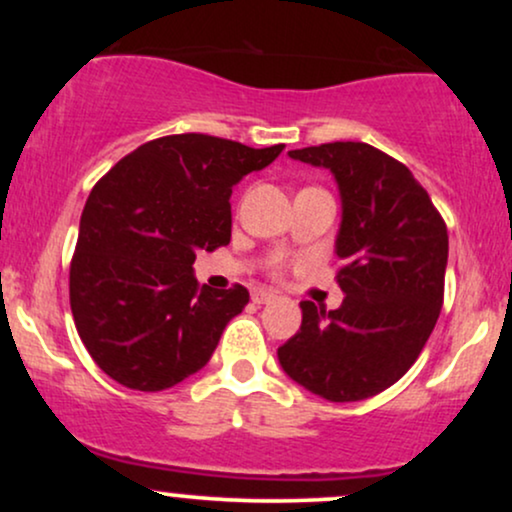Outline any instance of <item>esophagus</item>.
<instances>
[{
  "instance_id": "1",
  "label": "esophagus",
  "mask_w": 512,
  "mask_h": 512,
  "mask_svg": "<svg viewBox=\"0 0 512 512\" xmlns=\"http://www.w3.org/2000/svg\"><path fill=\"white\" fill-rule=\"evenodd\" d=\"M276 298V293L272 289H255L252 291V303L262 305V303H272Z\"/></svg>"
}]
</instances>
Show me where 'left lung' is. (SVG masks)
Returning <instances> with one entry per match:
<instances>
[{
	"label": "left lung",
	"instance_id": "left-lung-1",
	"mask_svg": "<svg viewBox=\"0 0 512 512\" xmlns=\"http://www.w3.org/2000/svg\"><path fill=\"white\" fill-rule=\"evenodd\" d=\"M327 168L342 202L334 255L344 301H303V322L279 346L281 368L330 402H358L395 385L431 337L443 305L448 228L411 170L363 142L289 151Z\"/></svg>",
	"mask_w": 512,
	"mask_h": 512
}]
</instances>
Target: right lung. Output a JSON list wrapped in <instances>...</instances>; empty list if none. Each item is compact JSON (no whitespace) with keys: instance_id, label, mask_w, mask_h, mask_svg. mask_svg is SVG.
<instances>
[{"instance_id":"right-lung-1","label":"right lung","mask_w":512,"mask_h":512,"mask_svg":"<svg viewBox=\"0 0 512 512\" xmlns=\"http://www.w3.org/2000/svg\"><path fill=\"white\" fill-rule=\"evenodd\" d=\"M267 149L209 134H173L115 163L86 199L69 269L76 332L103 373L158 392L204 368L243 286H199L195 257L231 240L233 185L267 168Z\"/></svg>"}]
</instances>
